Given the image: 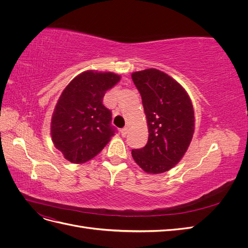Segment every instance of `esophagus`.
<instances>
[{
  "mask_svg": "<svg viewBox=\"0 0 248 248\" xmlns=\"http://www.w3.org/2000/svg\"><path fill=\"white\" fill-rule=\"evenodd\" d=\"M127 133H128V128H127V127H124V128L121 129V136L122 137L125 138L127 136Z\"/></svg>",
  "mask_w": 248,
  "mask_h": 248,
  "instance_id": "34e87169",
  "label": "esophagus"
}]
</instances>
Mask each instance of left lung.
Returning <instances> with one entry per match:
<instances>
[{
  "label": "left lung",
  "instance_id": "left-lung-1",
  "mask_svg": "<svg viewBox=\"0 0 248 248\" xmlns=\"http://www.w3.org/2000/svg\"><path fill=\"white\" fill-rule=\"evenodd\" d=\"M141 96L149 138L132 157L148 174L168 171L181 160L194 131L191 100L183 87L160 70L150 68L131 74Z\"/></svg>",
  "mask_w": 248,
  "mask_h": 248
}]
</instances>
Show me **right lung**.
I'll return each instance as SVG.
<instances>
[{"label":"right lung","mask_w":248,"mask_h":248,"mask_svg":"<svg viewBox=\"0 0 248 248\" xmlns=\"http://www.w3.org/2000/svg\"><path fill=\"white\" fill-rule=\"evenodd\" d=\"M120 79L116 73L88 70L64 89L51 117L50 134L65 159L72 163L92 159L114 136L111 111L102 101Z\"/></svg>","instance_id":"right-lung-1"}]
</instances>
